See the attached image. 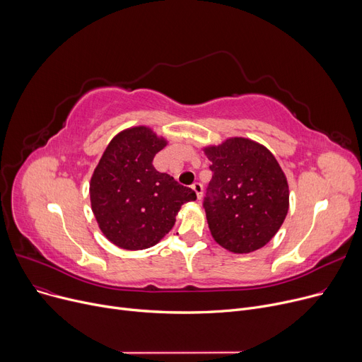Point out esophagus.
Segmentation results:
<instances>
[{
    "label": "esophagus",
    "instance_id": "esophagus-1",
    "mask_svg": "<svg viewBox=\"0 0 362 362\" xmlns=\"http://www.w3.org/2000/svg\"><path fill=\"white\" fill-rule=\"evenodd\" d=\"M191 188L194 189V193H196V196H197V200H200L202 196H203V185H202L200 182H194L193 187H191Z\"/></svg>",
    "mask_w": 362,
    "mask_h": 362
}]
</instances>
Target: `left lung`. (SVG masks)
Segmentation results:
<instances>
[{"instance_id": "1", "label": "left lung", "mask_w": 362, "mask_h": 362, "mask_svg": "<svg viewBox=\"0 0 362 362\" xmlns=\"http://www.w3.org/2000/svg\"><path fill=\"white\" fill-rule=\"evenodd\" d=\"M211 162L204 210L214 240L244 254L264 247L282 226L289 187L269 148L245 137H229L203 147Z\"/></svg>"}]
</instances>
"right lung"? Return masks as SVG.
<instances>
[{
    "instance_id": "1",
    "label": "right lung",
    "mask_w": 362,
    "mask_h": 362,
    "mask_svg": "<svg viewBox=\"0 0 362 362\" xmlns=\"http://www.w3.org/2000/svg\"><path fill=\"white\" fill-rule=\"evenodd\" d=\"M166 144L151 127H130L106 146L92 174L90 206L99 229L122 250L156 245L181 206L196 200L193 189L155 169L153 158Z\"/></svg>"
}]
</instances>
